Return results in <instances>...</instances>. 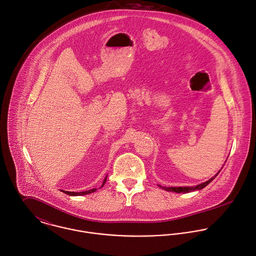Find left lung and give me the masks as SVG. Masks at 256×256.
<instances>
[{
    "label": "left lung",
    "instance_id": "8db88e82",
    "mask_svg": "<svg viewBox=\"0 0 256 256\" xmlns=\"http://www.w3.org/2000/svg\"><path fill=\"white\" fill-rule=\"evenodd\" d=\"M218 170L214 176H212L208 180H206V182H202V184H198V186H162L161 184H158L160 188H162L163 190H168V192H178V194H180V192H184V194H186V192H194V190H202V188H204V186H206L214 178H216V176L220 174V172L222 170Z\"/></svg>",
    "mask_w": 256,
    "mask_h": 256
}]
</instances>
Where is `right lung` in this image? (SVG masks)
Wrapping results in <instances>:
<instances>
[{
  "instance_id": "1",
  "label": "right lung",
  "mask_w": 256,
  "mask_h": 256,
  "mask_svg": "<svg viewBox=\"0 0 256 256\" xmlns=\"http://www.w3.org/2000/svg\"><path fill=\"white\" fill-rule=\"evenodd\" d=\"M106 180H107V176L104 178L103 182H102V184H101V186H100V188H102V186H104V184L106 182ZM96 190H97V188H91V190H86V192H68V190H62V192H66V194H68V196H84V194H91V192H96Z\"/></svg>"
}]
</instances>
